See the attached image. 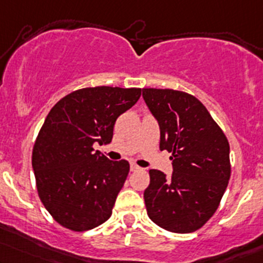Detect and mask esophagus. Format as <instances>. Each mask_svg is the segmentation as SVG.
<instances>
[{
	"label": "esophagus",
	"instance_id": "1",
	"mask_svg": "<svg viewBox=\"0 0 263 263\" xmlns=\"http://www.w3.org/2000/svg\"><path fill=\"white\" fill-rule=\"evenodd\" d=\"M129 170H131V171H138V170H140V167H138L137 164L131 163L129 164Z\"/></svg>",
	"mask_w": 263,
	"mask_h": 263
}]
</instances>
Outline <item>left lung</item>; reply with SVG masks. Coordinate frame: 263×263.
Returning a JSON list of instances; mask_svg holds the SVG:
<instances>
[{
    "instance_id": "1",
    "label": "left lung",
    "mask_w": 263,
    "mask_h": 263,
    "mask_svg": "<svg viewBox=\"0 0 263 263\" xmlns=\"http://www.w3.org/2000/svg\"><path fill=\"white\" fill-rule=\"evenodd\" d=\"M160 126V149L172 152V175L149 170L143 192L147 215L176 233L201 229L217 210L231 175L226 136L196 97L175 89L143 88Z\"/></svg>"
}]
</instances>
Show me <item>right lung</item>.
I'll list each match as a JSON object with an SVG mask.
<instances>
[{
  "instance_id": "right-lung-1",
  "label": "right lung",
  "mask_w": 263,
  "mask_h": 263,
  "mask_svg": "<svg viewBox=\"0 0 263 263\" xmlns=\"http://www.w3.org/2000/svg\"><path fill=\"white\" fill-rule=\"evenodd\" d=\"M140 96L141 88L77 89L46 117L33 146L32 167L43 206L66 229L87 231L111 217L129 163L108 160L93 143L111 142L117 117Z\"/></svg>"
}]
</instances>
